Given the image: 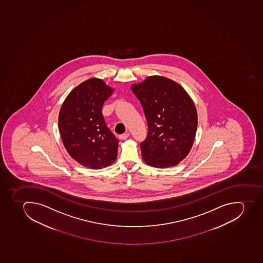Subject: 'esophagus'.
<instances>
[{
  "label": "esophagus",
  "instance_id": "obj_1",
  "mask_svg": "<svg viewBox=\"0 0 263 263\" xmlns=\"http://www.w3.org/2000/svg\"><path fill=\"white\" fill-rule=\"evenodd\" d=\"M129 136H130V133H125V134L120 135L119 138L121 140H126V138H128Z\"/></svg>",
  "mask_w": 263,
  "mask_h": 263
}]
</instances>
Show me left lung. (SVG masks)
<instances>
[{"instance_id":"left-lung-1","label":"left lung","mask_w":263,"mask_h":263,"mask_svg":"<svg viewBox=\"0 0 263 263\" xmlns=\"http://www.w3.org/2000/svg\"><path fill=\"white\" fill-rule=\"evenodd\" d=\"M130 89L147 121V137L140 144L142 159L153 167L177 166L190 153L197 133L192 97L177 82L161 76L148 77Z\"/></svg>"}]
</instances>
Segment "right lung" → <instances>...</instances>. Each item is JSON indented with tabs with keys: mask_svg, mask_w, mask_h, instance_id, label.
I'll return each mask as SVG.
<instances>
[{
	"mask_svg": "<svg viewBox=\"0 0 263 263\" xmlns=\"http://www.w3.org/2000/svg\"><path fill=\"white\" fill-rule=\"evenodd\" d=\"M114 88L92 78L76 86L62 103L58 127L66 152L86 167L102 169L115 162L119 141L102 116L104 102Z\"/></svg>",
	"mask_w": 263,
	"mask_h": 263,
	"instance_id": "right-lung-1",
	"label": "right lung"
}]
</instances>
